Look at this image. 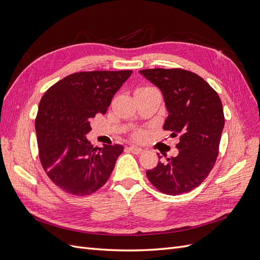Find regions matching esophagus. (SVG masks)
<instances>
[{
  "label": "esophagus",
  "mask_w": 260,
  "mask_h": 260,
  "mask_svg": "<svg viewBox=\"0 0 260 260\" xmlns=\"http://www.w3.org/2000/svg\"><path fill=\"white\" fill-rule=\"evenodd\" d=\"M128 151H130L131 153L133 154H141L143 153V149L141 147H138V146H129L128 147Z\"/></svg>",
  "instance_id": "obj_1"
}]
</instances>
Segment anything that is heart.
Segmentation results:
<instances>
[{
    "mask_svg": "<svg viewBox=\"0 0 260 260\" xmlns=\"http://www.w3.org/2000/svg\"><path fill=\"white\" fill-rule=\"evenodd\" d=\"M141 89H151V88H149V86H144V88H140L138 90H141ZM145 136H146V133L144 130H137L132 133V138L137 141L143 140L145 138Z\"/></svg>",
    "mask_w": 260,
    "mask_h": 260,
    "instance_id": "obj_1",
    "label": "heart"
}]
</instances>
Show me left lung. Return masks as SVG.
I'll list each match as a JSON object with an SVG mask.
<instances>
[{"mask_svg":"<svg viewBox=\"0 0 260 260\" xmlns=\"http://www.w3.org/2000/svg\"><path fill=\"white\" fill-rule=\"evenodd\" d=\"M140 73L162 92L169 112L164 130L180 137L179 154L147 170V179L164 194L190 192L216 164L224 125L221 101L202 77L188 70L154 68Z\"/></svg>","mask_w":260,"mask_h":260,"instance_id":"8db88e82","label":"left lung"}]
</instances>
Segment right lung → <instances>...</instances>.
<instances>
[{
	"label": "right lung",
	"instance_id": "1",
	"mask_svg": "<svg viewBox=\"0 0 260 260\" xmlns=\"http://www.w3.org/2000/svg\"><path fill=\"white\" fill-rule=\"evenodd\" d=\"M132 70H94L69 75L53 84L39 104L36 132L45 174L68 194L85 196L103 186L123 152L122 145L94 147L85 135L96 114L105 115Z\"/></svg>",
	"mask_w": 260,
	"mask_h": 260
}]
</instances>
